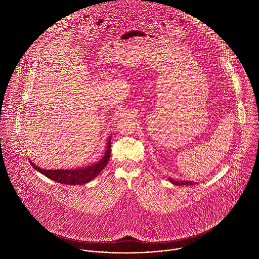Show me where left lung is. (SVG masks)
Here are the masks:
<instances>
[{
  "label": "left lung",
  "instance_id": "1",
  "mask_svg": "<svg viewBox=\"0 0 259 259\" xmlns=\"http://www.w3.org/2000/svg\"><path fill=\"white\" fill-rule=\"evenodd\" d=\"M169 181L173 184H175V186H193V184H195L196 182H193V181H177V180H173L171 178H169Z\"/></svg>",
  "mask_w": 259,
  "mask_h": 259
}]
</instances>
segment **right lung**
I'll list each match as a JSON object with an SVG mask.
<instances>
[{
    "instance_id": "add662e5",
    "label": "right lung",
    "mask_w": 259,
    "mask_h": 259,
    "mask_svg": "<svg viewBox=\"0 0 259 259\" xmlns=\"http://www.w3.org/2000/svg\"><path fill=\"white\" fill-rule=\"evenodd\" d=\"M110 158V137L106 144V151L103 156V158L90 166L72 169V170H45L38 166H35L31 161H29L30 165L34 168V170L39 171L46 177L50 178L51 180H54L58 183L62 184H69V186H81V184L87 183L94 179L106 166Z\"/></svg>"
}]
</instances>
